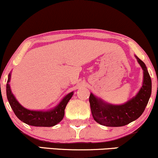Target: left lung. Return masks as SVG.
Returning a JSON list of instances; mask_svg holds the SVG:
<instances>
[{
	"mask_svg": "<svg viewBox=\"0 0 158 158\" xmlns=\"http://www.w3.org/2000/svg\"><path fill=\"white\" fill-rule=\"evenodd\" d=\"M136 58L143 70L142 88L135 97L120 106L105 103L90 94V110L96 122L106 126L119 127L128 125L142 115L152 94V80L146 64L138 57Z\"/></svg>",
	"mask_w": 158,
	"mask_h": 158,
	"instance_id": "1",
	"label": "left lung"
}]
</instances>
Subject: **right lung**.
<instances>
[{
  "mask_svg": "<svg viewBox=\"0 0 158 158\" xmlns=\"http://www.w3.org/2000/svg\"><path fill=\"white\" fill-rule=\"evenodd\" d=\"M10 73L9 74L6 84V96L11 108L16 117L27 125L39 127H51L62 120L64 116V109L67 104L73 96V92L68 94L54 109L48 111H37L26 109L16 100L11 91L10 82Z\"/></svg>",
  "mask_w": 158,
  "mask_h": 158,
  "instance_id": "obj_1",
  "label": "right lung"
}]
</instances>
